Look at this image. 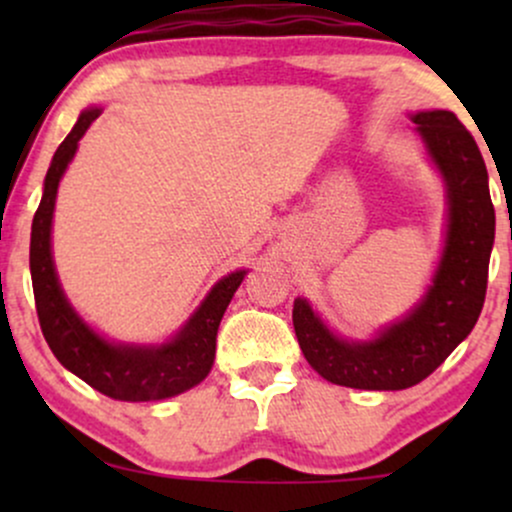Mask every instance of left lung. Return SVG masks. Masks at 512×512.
Here are the masks:
<instances>
[{"label":"left lung","mask_w":512,"mask_h":512,"mask_svg":"<svg viewBox=\"0 0 512 512\" xmlns=\"http://www.w3.org/2000/svg\"><path fill=\"white\" fill-rule=\"evenodd\" d=\"M414 125L448 185L450 226L443 260L424 301L375 342L349 344L293 303V330L303 356L325 380L356 390H404L436 370L477 325L489 281L496 214L489 173L469 129L450 110L416 113Z\"/></svg>","instance_id":"1"}]
</instances>
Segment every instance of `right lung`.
<instances>
[{
    "mask_svg": "<svg viewBox=\"0 0 512 512\" xmlns=\"http://www.w3.org/2000/svg\"><path fill=\"white\" fill-rule=\"evenodd\" d=\"M101 110H84L72 132L52 156L45 175V190L40 207L33 216L31 228V279L35 310L40 330L52 354L64 368L79 375L84 383L103 395L122 402H154L202 383L211 370L216 354V332L221 317L231 303L233 293L243 281L245 272L223 276L219 284L199 305L173 342L163 346H117L98 337L91 327L74 313L57 281L50 252L52 211H55L57 185L69 161L76 154L79 139L91 127Z\"/></svg>",
    "mask_w": 512,
    "mask_h": 512,
    "instance_id": "right-lung-1",
    "label": "right lung"
}]
</instances>
